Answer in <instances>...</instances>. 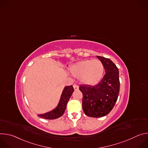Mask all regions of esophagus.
Wrapping results in <instances>:
<instances>
[{"mask_svg": "<svg viewBox=\"0 0 148 148\" xmlns=\"http://www.w3.org/2000/svg\"><path fill=\"white\" fill-rule=\"evenodd\" d=\"M73 87H74V88L75 90H78L79 89L78 86L77 85V84H74V85H73Z\"/></svg>", "mask_w": 148, "mask_h": 148, "instance_id": "1", "label": "esophagus"}]
</instances>
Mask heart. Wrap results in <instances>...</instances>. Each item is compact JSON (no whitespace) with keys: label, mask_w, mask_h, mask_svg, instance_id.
I'll return each mask as SVG.
<instances>
[{"label":"heart","mask_w":148,"mask_h":148,"mask_svg":"<svg viewBox=\"0 0 148 148\" xmlns=\"http://www.w3.org/2000/svg\"><path fill=\"white\" fill-rule=\"evenodd\" d=\"M73 76L81 78V82L87 86H92L101 79L104 68L99 60H85L79 61L70 67Z\"/></svg>","instance_id":"heart-1"}]
</instances>
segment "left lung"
<instances>
[{
  "instance_id": "obj_1",
  "label": "left lung",
  "mask_w": 148,
  "mask_h": 148,
  "mask_svg": "<svg viewBox=\"0 0 148 148\" xmlns=\"http://www.w3.org/2000/svg\"><path fill=\"white\" fill-rule=\"evenodd\" d=\"M102 62L105 74L96 86L81 85L82 93V109L88 116L99 118L108 114L112 110L118 99L120 82L119 71L114 63L109 58L98 56Z\"/></svg>"
}]
</instances>
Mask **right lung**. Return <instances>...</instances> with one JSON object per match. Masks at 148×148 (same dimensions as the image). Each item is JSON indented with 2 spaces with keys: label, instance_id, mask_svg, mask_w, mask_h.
Returning a JSON list of instances; mask_svg holds the SVG:
<instances>
[{
  "label": "right lung",
  "instance_id": "1",
  "mask_svg": "<svg viewBox=\"0 0 148 148\" xmlns=\"http://www.w3.org/2000/svg\"><path fill=\"white\" fill-rule=\"evenodd\" d=\"M74 91V90L73 86L65 87L62 92L57 107L46 113L38 114V116L47 119H54L61 116L64 113L67 102H69Z\"/></svg>",
  "mask_w": 148,
  "mask_h": 148
}]
</instances>
